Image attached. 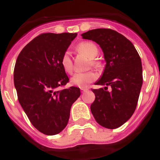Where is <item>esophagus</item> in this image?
Segmentation results:
<instances>
[{
    "label": "esophagus",
    "instance_id": "esophagus-1",
    "mask_svg": "<svg viewBox=\"0 0 160 160\" xmlns=\"http://www.w3.org/2000/svg\"><path fill=\"white\" fill-rule=\"evenodd\" d=\"M80 89H81V91H82V92H85V91H87V90H88V89H87V88H85V87H81V88H80Z\"/></svg>",
    "mask_w": 160,
    "mask_h": 160
}]
</instances>
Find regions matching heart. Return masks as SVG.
<instances>
[{"label": "heart", "instance_id": "obj_1", "mask_svg": "<svg viewBox=\"0 0 160 160\" xmlns=\"http://www.w3.org/2000/svg\"><path fill=\"white\" fill-rule=\"evenodd\" d=\"M77 50L79 53H83L87 58L91 60V63L94 66H98V62L94 60V58L98 55V49L95 44L91 42H83L79 43L77 46ZM61 65L63 70L67 73H71L73 72V62L69 52H65L61 58ZM97 73L93 71L85 72V73H74L70 79L71 84L78 87H87L89 83L92 82L97 78Z\"/></svg>", "mask_w": 160, "mask_h": 160}]
</instances>
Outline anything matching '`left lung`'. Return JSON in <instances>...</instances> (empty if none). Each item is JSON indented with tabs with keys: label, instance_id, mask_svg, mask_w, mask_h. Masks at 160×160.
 Masks as SVG:
<instances>
[{
	"label": "left lung",
	"instance_id": "1",
	"mask_svg": "<svg viewBox=\"0 0 160 160\" xmlns=\"http://www.w3.org/2000/svg\"><path fill=\"white\" fill-rule=\"evenodd\" d=\"M102 49L106 64L102 75L92 89L95 99L90 111L96 122L108 129L125 123L134 114L142 85L141 58L134 45L119 32L111 29H95L82 34ZM112 87V91L106 90Z\"/></svg>",
	"mask_w": 160,
	"mask_h": 160
}]
</instances>
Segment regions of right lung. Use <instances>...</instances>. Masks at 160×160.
<instances>
[{"mask_svg": "<svg viewBox=\"0 0 160 160\" xmlns=\"http://www.w3.org/2000/svg\"><path fill=\"white\" fill-rule=\"evenodd\" d=\"M76 36L42 33L17 58L13 79L18 101L32 126L45 135H57L66 128L72 104L81 94L75 87L58 90L69 82L61 58Z\"/></svg>", "mask_w": 160, "mask_h": 160, "instance_id": "add662e5", "label": "right lung"}]
</instances>
